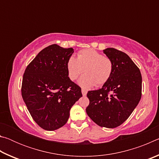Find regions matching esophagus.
Segmentation results:
<instances>
[{"instance_id": "34e87169", "label": "esophagus", "mask_w": 159, "mask_h": 159, "mask_svg": "<svg viewBox=\"0 0 159 159\" xmlns=\"http://www.w3.org/2000/svg\"><path fill=\"white\" fill-rule=\"evenodd\" d=\"M81 92H82V94H83V96H85L86 94H87V90H85V89H82Z\"/></svg>"}]
</instances>
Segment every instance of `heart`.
<instances>
[{"instance_id":"b5f03b06","label":"heart","mask_w":159,"mask_h":159,"mask_svg":"<svg viewBox=\"0 0 159 159\" xmlns=\"http://www.w3.org/2000/svg\"><path fill=\"white\" fill-rule=\"evenodd\" d=\"M66 69L69 79L74 80L83 71L85 74L79 80L80 85L88 88L95 85L101 86L109 80L113 72V62L111 59L105 57L93 49L79 51L77 57H70L66 63Z\"/></svg>"}]
</instances>
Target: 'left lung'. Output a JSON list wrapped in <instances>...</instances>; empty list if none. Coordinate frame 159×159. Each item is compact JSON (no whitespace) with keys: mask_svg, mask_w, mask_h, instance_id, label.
I'll return each mask as SVG.
<instances>
[{"mask_svg":"<svg viewBox=\"0 0 159 159\" xmlns=\"http://www.w3.org/2000/svg\"><path fill=\"white\" fill-rule=\"evenodd\" d=\"M113 62L109 80L100 89L88 91L86 113L99 126L116 128L124 123L142 97V75L125 52L113 48L104 50Z\"/></svg>","mask_w":159,"mask_h":159,"instance_id":"1","label":"left lung"}]
</instances>
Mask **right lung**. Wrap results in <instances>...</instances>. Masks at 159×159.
<instances>
[{
  "instance_id": "1",
  "label": "right lung",
  "mask_w": 159,
  "mask_h": 159,
  "mask_svg": "<svg viewBox=\"0 0 159 159\" xmlns=\"http://www.w3.org/2000/svg\"><path fill=\"white\" fill-rule=\"evenodd\" d=\"M71 48L53 44L44 48L26 66L21 96L33 119L45 130L66 124L69 111L82 97L81 88L68 76L66 63Z\"/></svg>"
}]
</instances>
